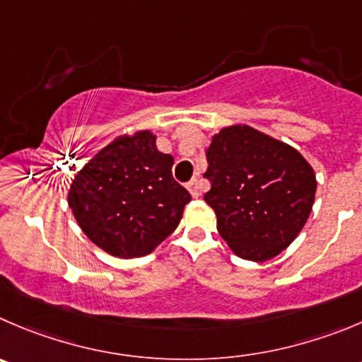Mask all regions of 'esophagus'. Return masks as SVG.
Listing matches in <instances>:
<instances>
[{"label":"esophagus","instance_id":"obj_1","mask_svg":"<svg viewBox=\"0 0 362 362\" xmlns=\"http://www.w3.org/2000/svg\"><path fill=\"white\" fill-rule=\"evenodd\" d=\"M187 188H188V190H190L192 197H199V195H201V185H199V179L197 177L192 179L190 183L187 185Z\"/></svg>","mask_w":362,"mask_h":362}]
</instances>
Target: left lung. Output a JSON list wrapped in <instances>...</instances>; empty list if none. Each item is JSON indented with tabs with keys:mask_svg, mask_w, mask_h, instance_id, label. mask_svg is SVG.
Listing matches in <instances>:
<instances>
[{
	"mask_svg": "<svg viewBox=\"0 0 362 362\" xmlns=\"http://www.w3.org/2000/svg\"><path fill=\"white\" fill-rule=\"evenodd\" d=\"M204 201L216 229L242 259L267 261L298 236L311 213L316 175L288 144L235 124L213 135L206 151Z\"/></svg>",
	"mask_w": 362,
	"mask_h": 362,
	"instance_id": "8db88e82",
	"label": "left lung"
}]
</instances>
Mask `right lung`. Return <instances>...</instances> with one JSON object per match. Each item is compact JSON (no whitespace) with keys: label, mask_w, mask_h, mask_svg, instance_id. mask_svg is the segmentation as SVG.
Masks as SVG:
<instances>
[{"label":"right lung","mask_w":362,"mask_h":362,"mask_svg":"<svg viewBox=\"0 0 362 362\" xmlns=\"http://www.w3.org/2000/svg\"><path fill=\"white\" fill-rule=\"evenodd\" d=\"M174 158L144 129L120 135L78 174L67 201L92 243L115 257L153 252L179 226L192 195L172 177Z\"/></svg>","instance_id":"right-lung-1"}]
</instances>
